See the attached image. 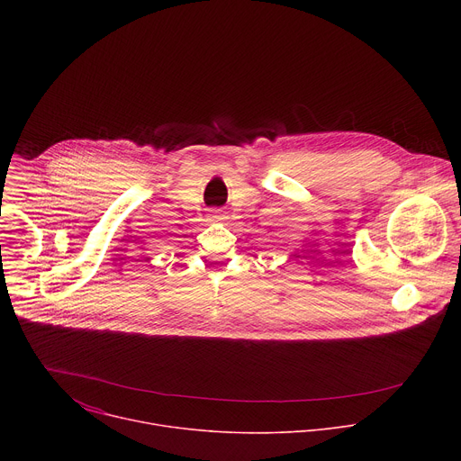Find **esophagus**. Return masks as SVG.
Returning <instances> with one entry per match:
<instances>
[{"label":"esophagus","instance_id":"34e87169","mask_svg":"<svg viewBox=\"0 0 461 461\" xmlns=\"http://www.w3.org/2000/svg\"><path fill=\"white\" fill-rule=\"evenodd\" d=\"M210 219L212 221H221L222 219V212L219 208H212L210 210Z\"/></svg>","mask_w":461,"mask_h":461}]
</instances>
